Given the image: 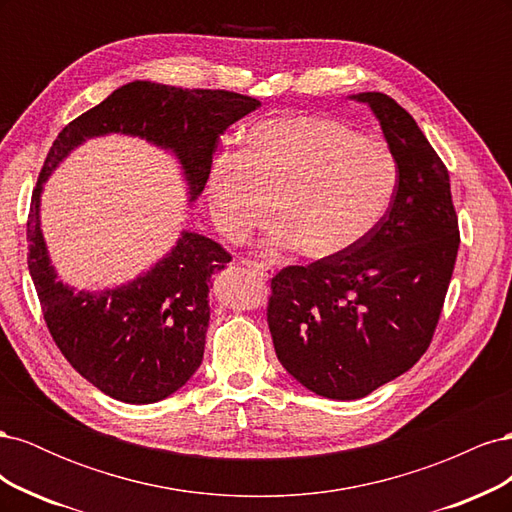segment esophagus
<instances>
[{
	"mask_svg": "<svg viewBox=\"0 0 512 512\" xmlns=\"http://www.w3.org/2000/svg\"><path fill=\"white\" fill-rule=\"evenodd\" d=\"M243 265L258 277H262V280H267V277H271L273 273V267L265 260H243Z\"/></svg>",
	"mask_w": 512,
	"mask_h": 512,
	"instance_id": "obj_1",
	"label": "esophagus"
}]
</instances>
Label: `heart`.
Here are the masks:
<instances>
[{
    "label": "heart",
    "instance_id": "obj_1",
    "mask_svg": "<svg viewBox=\"0 0 512 512\" xmlns=\"http://www.w3.org/2000/svg\"><path fill=\"white\" fill-rule=\"evenodd\" d=\"M399 173L393 153L322 115L258 121L237 156L224 153L209 177L213 220L230 239L271 218L273 241L307 258H333L367 239L389 211Z\"/></svg>",
    "mask_w": 512,
    "mask_h": 512
}]
</instances>
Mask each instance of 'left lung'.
Segmentation results:
<instances>
[{"instance_id": "1", "label": "left lung", "mask_w": 512, "mask_h": 512, "mask_svg": "<svg viewBox=\"0 0 512 512\" xmlns=\"http://www.w3.org/2000/svg\"><path fill=\"white\" fill-rule=\"evenodd\" d=\"M352 98L376 113L397 162L393 203L352 250L277 271L267 303L277 359L331 399L365 397L421 359L459 250L448 170L412 115L380 91Z\"/></svg>"}]
</instances>
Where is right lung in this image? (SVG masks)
Listing matches in <instances>:
<instances>
[{"instance_id": "add662e5", "label": "right lung", "mask_w": 512, "mask_h": 512, "mask_svg": "<svg viewBox=\"0 0 512 512\" xmlns=\"http://www.w3.org/2000/svg\"><path fill=\"white\" fill-rule=\"evenodd\" d=\"M260 102L226 89L134 81L70 121L46 153L27 215V267L55 346L79 374L126 404H153L192 378L205 352L211 275L232 256L196 232L156 267L115 290L85 292L57 280L40 230V190L51 170L91 136L121 132L173 149L194 200L211 173L218 138Z\"/></svg>"}]
</instances>
